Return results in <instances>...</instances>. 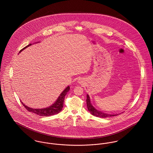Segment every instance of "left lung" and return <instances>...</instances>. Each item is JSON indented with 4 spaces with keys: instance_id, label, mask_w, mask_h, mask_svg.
Masks as SVG:
<instances>
[{
    "instance_id": "8db88e82",
    "label": "left lung",
    "mask_w": 153,
    "mask_h": 153,
    "mask_svg": "<svg viewBox=\"0 0 153 153\" xmlns=\"http://www.w3.org/2000/svg\"><path fill=\"white\" fill-rule=\"evenodd\" d=\"M87 108L88 111L90 112V113L95 117H100V118H106V117H112V116H115L117 115V114H108L107 113H104L100 111H98L97 109H95L92 105L91 104L90 101V98L89 95H87Z\"/></svg>"
}]
</instances>
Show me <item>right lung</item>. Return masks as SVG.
Wrapping results in <instances>:
<instances>
[{
  "label": "right lung",
  "mask_w": 153,
  "mask_h": 153,
  "mask_svg": "<svg viewBox=\"0 0 153 153\" xmlns=\"http://www.w3.org/2000/svg\"><path fill=\"white\" fill-rule=\"evenodd\" d=\"M31 45V44L28 45L27 46H26V47L23 48L22 49H21L19 52V53L22 51L23 49H25V48H26L27 47ZM70 89L69 86L67 87L63 91V92L61 94V95L59 96V97L58 98L57 100L55 102L54 104H53L52 105L46 107V108H44L42 109H35V108H32L30 107H28L27 106H26L22 102V105L25 107V108L27 109L28 111L33 112L34 114H36L40 116H43V117H48V116H51V115H53L55 114H57L59 112H60V111L62 110L63 106H64V99H65V97L67 92L69 91Z\"/></svg>",
  "instance_id": "add662e5"
}]
</instances>
